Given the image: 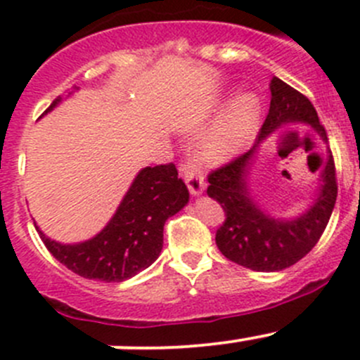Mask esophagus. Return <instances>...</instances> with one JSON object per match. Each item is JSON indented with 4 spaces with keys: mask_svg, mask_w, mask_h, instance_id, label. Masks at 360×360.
I'll return each instance as SVG.
<instances>
[{
    "mask_svg": "<svg viewBox=\"0 0 360 360\" xmlns=\"http://www.w3.org/2000/svg\"><path fill=\"white\" fill-rule=\"evenodd\" d=\"M179 170H181V176H183L184 181H186L188 190H190L193 195H200L205 188V181H204V172H202L200 165H198L197 156L188 155L186 158L181 162Z\"/></svg>",
    "mask_w": 360,
    "mask_h": 360,
    "instance_id": "obj_1",
    "label": "esophagus"
}]
</instances>
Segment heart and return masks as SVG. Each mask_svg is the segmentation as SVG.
I'll use <instances>...</instances> for the list:
<instances>
[{
  "label": "heart",
  "instance_id": "1",
  "mask_svg": "<svg viewBox=\"0 0 360 360\" xmlns=\"http://www.w3.org/2000/svg\"><path fill=\"white\" fill-rule=\"evenodd\" d=\"M258 117V102L251 95H244L233 102L218 130L204 146L205 158L221 162L232 156L250 139Z\"/></svg>",
  "mask_w": 360,
  "mask_h": 360
}]
</instances>
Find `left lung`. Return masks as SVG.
Returning <instances> with one entry per match:
<instances>
[{"label": "left lung", "instance_id": "obj_1", "mask_svg": "<svg viewBox=\"0 0 360 360\" xmlns=\"http://www.w3.org/2000/svg\"><path fill=\"white\" fill-rule=\"evenodd\" d=\"M299 121L316 128L326 141V128L320 124L313 103L301 91L274 77L271 80L269 114L257 135V144L269 134ZM255 148L211 170L207 176V195L219 202L225 211V221L216 230L219 251L229 260L251 271L273 273L301 260L322 237L336 204V167L330 155L313 207L301 218L281 221L264 214L248 191L246 176Z\"/></svg>", "mask_w": 360, "mask_h": 360}]
</instances>
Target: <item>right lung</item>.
<instances>
[{
  "mask_svg": "<svg viewBox=\"0 0 360 360\" xmlns=\"http://www.w3.org/2000/svg\"><path fill=\"white\" fill-rule=\"evenodd\" d=\"M59 98L51 103L52 109ZM190 193L174 163L146 167L135 177L120 209L96 237L80 244H59L38 230L56 260L87 280H128L148 269L163 246V225L186 205Z\"/></svg>",
  "mask_w": 360,
  "mask_h": 360,
  "instance_id": "add662e5",
  "label": "right lung"
}]
</instances>
